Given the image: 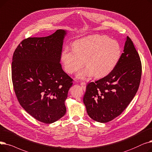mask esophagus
<instances>
[{"instance_id":"34e87169","label":"esophagus","mask_w":152,"mask_h":152,"mask_svg":"<svg viewBox=\"0 0 152 152\" xmlns=\"http://www.w3.org/2000/svg\"><path fill=\"white\" fill-rule=\"evenodd\" d=\"M80 85H81L82 87L83 88V90L84 91H85V90H86V83L85 82H81Z\"/></svg>"}]
</instances>
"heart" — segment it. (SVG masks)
I'll list each match as a JSON object with an SVG mask.
<instances>
[{"label": "heart", "instance_id": "b5f03b06", "mask_svg": "<svg viewBox=\"0 0 152 152\" xmlns=\"http://www.w3.org/2000/svg\"><path fill=\"white\" fill-rule=\"evenodd\" d=\"M121 47L115 40L106 36L93 34L75 41L74 48L63 49L61 60L64 70L72 74L86 66L77 74V78L85 79L95 75L103 77L114 70L121 56Z\"/></svg>", "mask_w": 152, "mask_h": 152}]
</instances>
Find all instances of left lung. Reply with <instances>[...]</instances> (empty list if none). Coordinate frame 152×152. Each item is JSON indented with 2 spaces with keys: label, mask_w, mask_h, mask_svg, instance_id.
Returning <instances> with one entry per match:
<instances>
[{
  "label": "left lung",
  "mask_w": 152,
  "mask_h": 152,
  "mask_svg": "<svg viewBox=\"0 0 152 152\" xmlns=\"http://www.w3.org/2000/svg\"><path fill=\"white\" fill-rule=\"evenodd\" d=\"M123 52L110 74L86 86L83 100L86 112L94 121L105 123L118 117L139 89L141 61L133 42L128 37Z\"/></svg>",
  "instance_id": "8db88e82"
}]
</instances>
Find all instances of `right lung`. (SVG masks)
I'll list each match as a JSON object with an SVG mask.
<instances>
[{
	"label": "right lung",
	"mask_w": 152,
	"mask_h": 152,
	"mask_svg": "<svg viewBox=\"0 0 152 152\" xmlns=\"http://www.w3.org/2000/svg\"><path fill=\"white\" fill-rule=\"evenodd\" d=\"M67 31L57 30L46 37L28 38L16 48L12 63L14 91L20 105L45 124L66 113L65 101L73 80L60 63Z\"/></svg>",
	"instance_id": "add662e5"
}]
</instances>
